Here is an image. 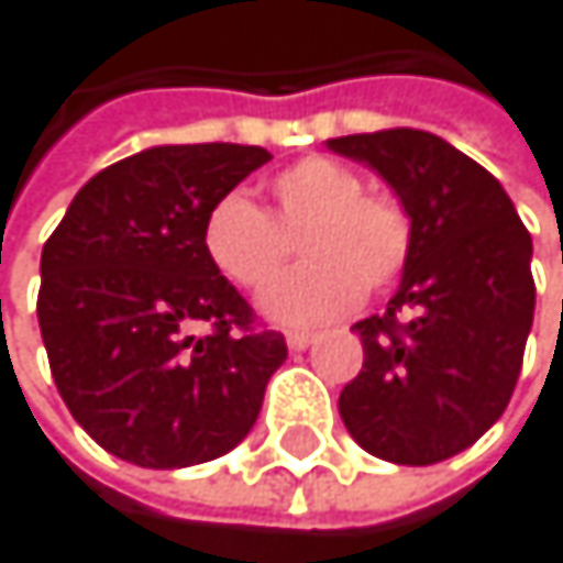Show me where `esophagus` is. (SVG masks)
<instances>
[{"label": "esophagus", "instance_id": "34e87169", "mask_svg": "<svg viewBox=\"0 0 563 563\" xmlns=\"http://www.w3.org/2000/svg\"><path fill=\"white\" fill-rule=\"evenodd\" d=\"M313 341H317V334H313V331H290V334H287L290 351H307Z\"/></svg>", "mask_w": 563, "mask_h": 563}]
</instances>
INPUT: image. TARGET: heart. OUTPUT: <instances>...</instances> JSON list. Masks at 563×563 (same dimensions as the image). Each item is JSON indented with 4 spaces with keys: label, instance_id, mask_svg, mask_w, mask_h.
<instances>
[{
    "label": "heart",
    "instance_id": "1",
    "mask_svg": "<svg viewBox=\"0 0 563 563\" xmlns=\"http://www.w3.org/2000/svg\"><path fill=\"white\" fill-rule=\"evenodd\" d=\"M266 212L243 196L219 199L202 222V250L240 290L263 294L284 273L290 240L307 260L266 294L284 323H320L347 313L361 290H388L412 256L416 229L388 191L334 158H300L266 181Z\"/></svg>",
    "mask_w": 563,
    "mask_h": 563
}]
</instances>
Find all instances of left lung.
Returning <instances> with one entry per match:
<instances>
[{"label": "left lung", "mask_w": 563, "mask_h": 563, "mask_svg": "<svg viewBox=\"0 0 563 563\" xmlns=\"http://www.w3.org/2000/svg\"><path fill=\"white\" fill-rule=\"evenodd\" d=\"M328 144L372 165L416 229L388 310L351 328L364 364L341 391V419L378 460L442 463L500 419L517 388L537 297L530 232L500 181L429 131Z\"/></svg>", "instance_id": "8db88e82"}]
</instances>
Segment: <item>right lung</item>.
Listing matches in <instances>:
<instances>
[{
  "mask_svg": "<svg viewBox=\"0 0 563 563\" xmlns=\"http://www.w3.org/2000/svg\"><path fill=\"white\" fill-rule=\"evenodd\" d=\"M266 162L256 144L147 147L93 175L43 246L56 391L124 463L181 470L235 449L287 361L202 250L209 209Z\"/></svg>",
  "mask_w": 563,
  "mask_h": 563,
  "instance_id": "add662e5",
  "label": "right lung"
}]
</instances>
